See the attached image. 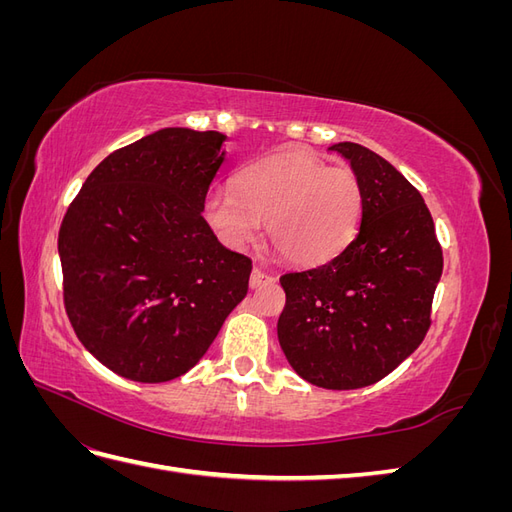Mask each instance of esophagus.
<instances>
[{
    "instance_id": "obj_1",
    "label": "esophagus",
    "mask_w": 512,
    "mask_h": 512,
    "mask_svg": "<svg viewBox=\"0 0 512 512\" xmlns=\"http://www.w3.org/2000/svg\"><path fill=\"white\" fill-rule=\"evenodd\" d=\"M273 280H275L273 275H269V273H265L262 269L254 267V269H252V275H250V286H252V288H260L262 284L273 282Z\"/></svg>"
}]
</instances>
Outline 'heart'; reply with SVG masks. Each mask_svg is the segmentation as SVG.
<instances>
[{"label": "heart", "mask_w": 512, "mask_h": 512, "mask_svg": "<svg viewBox=\"0 0 512 512\" xmlns=\"http://www.w3.org/2000/svg\"><path fill=\"white\" fill-rule=\"evenodd\" d=\"M207 224L232 250H245L267 222L271 245L292 265L316 267L354 239L363 188L352 168L329 166L299 147L245 166L235 192L213 190L203 205Z\"/></svg>", "instance_id": "b5f03b06"}]
</instances>
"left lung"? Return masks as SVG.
<instances>
[{
  "mask_svg": "<svg viewBox=\"0 0 512 512\" xmlns=\"http://www.w3.org/2000/svg\"><path fill=\"white\" fill-rule=\"evenodd\" d=\"M329 149L361 181V226L329 262L280 277L277 339L303 380L350 391L389 376L421 346L442 247L423 196L393 164L356 143Z\"/></svg>",
  "mask_w": 512,
  "mask_h": 512,
  "instance_id": "1",
  "label": "left lung"
}]
</instances>
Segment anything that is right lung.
<instances>
[{
  "label": "right lung",
  "instance_id": "right-lung-1",
  "mask_svg": "<svg viewBox=\"0 0 512 512\" xmlns=\"http://www.w3.org/2000/svg\"><path fill=\"white\" fill-rule=\"evenodd\" d=\"M224 141L190 128L143 136L104 158L64 215L68 318L121 378L183 376L247 294L252 260L224 247L203 218Z\"/></svg>",
  "mask_w": 512,
  "mask_h": 512
}]
</instances>
